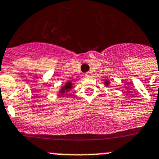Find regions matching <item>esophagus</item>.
I'll use <instances>...</instances> for the list:
<instances>
[{"instance_id": "34e87169", "label": "esophagus", "mask_w": 159, "mask_h": 159, "mask_svg": "<svg viewBox=\"0 0 159 159\" xmlns=\"http://www.w3.org/2000/svg\"><path fill=\"white\" fill-rule=\"evenodd\" d=\"M91 75H92V73L90 72V71H89V72L85 73V76H86V77H90V76H91Z\"/></svg>"}]
</instances>
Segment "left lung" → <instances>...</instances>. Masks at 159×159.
Masks as SVG:
<instances>
[{"label":"left lung","mask_w":159,"mask_h":159,"mask_svg":"<svg viewBox=\"0 0 159 159\" xmlns=\"http://www.w3.org/2000/svg\"><path fill=\"white\" fill-rule=\"evenodd\" d=\"M104 85H105V86L108 87V85H110V81H108V80H105V81H104Z\"/></svg>","instance_id":"1"}]
</instances>
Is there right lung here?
Here are the masks:
<instances>
[{"label": "right lung", "mask_w": 159, "mask_h": 159, "mask_svg": "<svg viewBox=\"0 0 159 159\" xmlns=\"http://www.w3.org/2000/svg\"><path fill=\"white\" fill-rule=\"evenodd\" d=\"M73 88V83L70 81H68L66 82V84L62 86H61L60 89L58 90V93H59L60 95H64L66 93L70 92L71 90V89Z\"/></svg>", "instance_id": "1"}]
</instances>
